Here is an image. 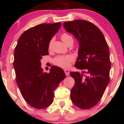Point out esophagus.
<instances>
[{
  "label": "esophagus",
  "instance_id": "esophagus-1",
  "mask_svg": "<svg viewBox=\"0 0 124 124\" xmlns=\"http://www.w3.org/2000/svg\"><path fill=\"white\" fill-rule=\"evenodd\" d=\"M64 72H65L66 76H68L69 75V72H70V71H69V69H65V70H64Z\"/></svg>",
  "mask_w": 124,
  "mask_h": 124
}]
</instances>
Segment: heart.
<instances>
[{
    "label": "heart",
    "instance_id": "b5f03b06",
    "mask_svg": "<svg viewBox=\"0 0 124 124\" xmlns=\"http://www.w3.org/2000/svg\"><path fill=\"white\" fill-rule=\"evenodd\" d=\"M61 38L62 41L64 43H66L70 39H73L72 37L67 33H64L61 35ZM53 40L51 39L50 40V43H49L48 47L50 48L51 46ZM73 57L71 55H67V56H59L53 60V62L55 65L59 66V67L62 68H68L70 65V62H72L73 60Z\"/></svg>",
    "mask_w": 124,
    "mask_h": 124
}]
</instances>
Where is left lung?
<instances>
[{"instance_id": "obj_1", "label": "left lung", "mask_w": 124, "mask_h": 124, "mask_svg": "<svg viewBox=\"0 0 124 124\" xmlns=\"http://www.w3.org/2000/svg\"><path fill=\"white\" fill-rule=\"evenodd\" d=\"M63 26L79 42L74 67L84 70L83 73L70 72L75 81L71 90V101L81 109H89L99 102L109 82V47L102 32L90 22L77 20L65 22Z\"/></svg>"}]
</instances>
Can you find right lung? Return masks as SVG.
I'll return each mask as SVG.
<instances>
[{
  "label": "right lung",
  "mask_w": 124,
  "mask_h": 124,
  "mask_svg": "<svg viewBox=\"0 0 124 124\" xmlns=\"http://www.w3.org/2000/svg\"><path fill=\"white\" fill-rule=\"evenodd\" d=\"M62 23H43L22 34L14 52L16 80L25 101L37 109H43L53 102L54 90L66 77L62 68L52 66L43 73L40 60L48 55V45Z\"/></svg>",
  "instance_id": "add662e5"
}]
</instances>
